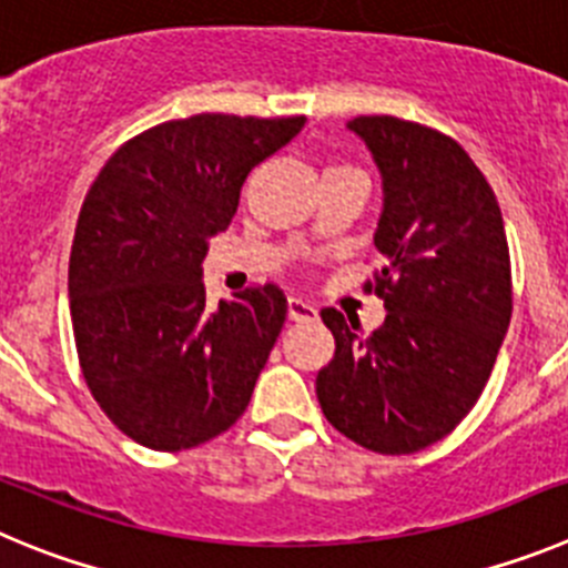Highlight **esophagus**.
<instances>
[{"label": "esophagus", "instance_id": "esophagus-1", "mask_svg": "<svg viewBox=\"0 0 568 568\" xmlns=\"http://www.w3.org/2000/svg\"><path fill=\"white\" fill-rule=\"evenodd\" d=\"M288 320L294 322H311L316 320V308L300 296H288Z\"/></svg>", "mask_w": 568, "mask_h": 568}]
</instances>
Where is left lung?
I'll use <instances>...</instances> for the list:
<instances>
[{
    "mask_svg": "<svg viewBox=\"0 0 568 568\" xmlns=\"http://www.w3.org/2000/svg\"><path fill=\"white\" fill-rule=\"evenodd\" d=\"M347 126L385 181L373 243L387 265L365 291L387 316L359 336L356 320L320 311L336 351L316 373V398L342 436L407 456L456 430L493 373L513 316L507 232L493 186L449 135L393 115Z\"/></svg>",
    "mask_w": 568,
    "mask_h": 568,
    "instance_id": "8db88e82",
    "label": "left lung"
}]
</instances>
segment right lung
<instances>
[{
    "label": "right lung",
    "instance_id": "obj_1",
    "mask_svg": "<svg viewBox=\"0 0 568 568\" xmlns=\"http://www.w3.org/2000/svg\"><path fill=\"white\" fill-rule=\"evenodd\" d=\"M303 126L305 115L163 121L121 144L87 192L68 283L75 351L93 398L132 442L192 449L248 407L288 303L265 283L209 308L201 263L248 172Z\"/></svg>",
    "mask_w": 568,
    "mask_h": 568
}]
</instances>
